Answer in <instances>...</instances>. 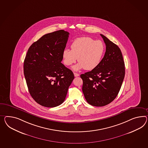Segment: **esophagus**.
Returning a JSON list of instances; mask_svg holds the SVG:
<instances>
[{
    "label": "esophagus",
    "instance_id": "1",
    "mask_svg": "<svg viewBox=\"0 0 148 148\" xmlns=\"http://www.w3.org/2000/svg\"><path fill=\"white\" fill-rule=\"evenodd\" d=\"M73 74H74V76H75V77H78V76H79V75L78 73H76V72H74V73H73Z\"/></svg>",
    "mask_w": 148,
    "mask_h": 148
}]
</instances>
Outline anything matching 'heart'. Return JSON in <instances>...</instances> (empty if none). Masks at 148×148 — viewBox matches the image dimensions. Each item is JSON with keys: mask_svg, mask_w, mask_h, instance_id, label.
Masks as SVG:
<instances>
[{"mask_svg": "<svg viewBox=\"0 0 148 148\" xmlns=\"http://www.w3.org/2000/svg\"><path fill=\"white\" fill-rule=\"evenodd\" d=\"M71 50L65 49L62 53L63 63L70 66L76 63L78 58L79 63L73 67L78 70L84 68L92 70L96 68L102 60L105 47L100 40H95L89 37L76 38L71 45Z\"/></svg>", "mask_w": 148, "mask_h": 148, "instance_id": "1", "label": "heart"}]
</instances>
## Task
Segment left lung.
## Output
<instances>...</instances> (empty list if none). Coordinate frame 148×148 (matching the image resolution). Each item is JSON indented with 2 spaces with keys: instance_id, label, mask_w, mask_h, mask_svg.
<instances>
[{
  "instance_id": "1",
  "label": "left lung",
  "mask_w": 148,
  "mask_h": 148,
  "mask_svg": "<svg viewBox=\"0 0 148 148\" xmlns=\"http://www.w3.org/2000/svg\"><path fill=\"white\" fill-rule=\"evenodd\" d=\"M100 35L106 45L105 55L96 68L80 75L85 98L89 104L97 107L106 106L114 100L125 75L121 50L105 36Z\"/></svg>"
}]
</instances>
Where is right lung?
I'll return each instance as SVG.
<instances>
[{"instance_id":"1","label":"right lung","mask_w":148,"mask_h":148,"mask_svg":"<svg viewBox=\"0 0 148 148\" xmlns=\"http://www.w3.org/2000/svg\"><path fill=\"white\" fill-rule=\"evenodd\" d=\"M69 33L57 30L34 42L27 53L23 72L30 95L40 105L54 107L64 102L75 77L61 62Z\"/></svg>"}]
</instances>
